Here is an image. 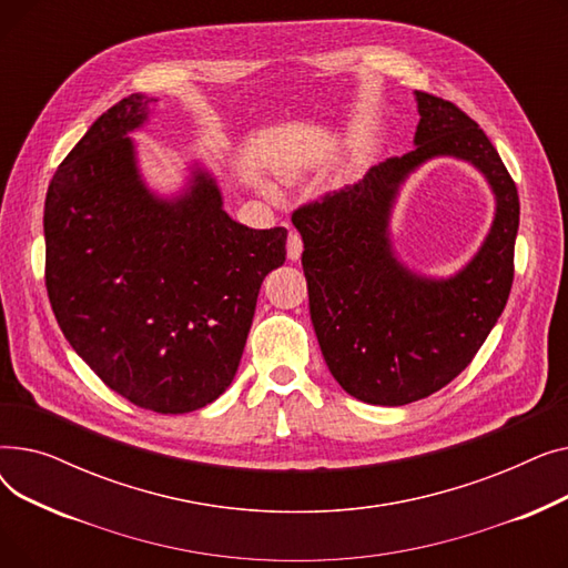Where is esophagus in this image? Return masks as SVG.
<instances>
[{"mask_svg":"<svg viewBox=\"0 0 568 568\" xmlns=\"http://www.w3.org/2000/svg\"><path fill=\"white\" fill-rule=\"evenodd\" d=\"M302 251H304L302 236L296 234V232H290V234H287V257H290L292 262L300 260V257H302Z\"/></svg>","mask_w":568,"mask_h":568,"instance_id":"obj_1","label":"esophagus"}]
</instances>
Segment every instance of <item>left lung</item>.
<instances>
[{
	"instance_id": "1",
	"label": "left lung",
	"mask_w": 568,
	"mask_h": 568,
	"mask_svg": "<svg viewBox=\"0 0 568 568\" xmlns=\"http://www.w3.org/2000/svg\"><path fill=\"white\" fill-rule=\"evenodd\" d=\"M414 149L373 165L359 184L292 214L304 239L308 306L324 362L343 389L371 405L422 400L458 377L509 300L520 223L518 191L479 124L452 101L416 92ZM471 162L496 195L487 242L452 280L414 275L396 257L390 209L424 162Z\"/></svg>"
}]
</instances>
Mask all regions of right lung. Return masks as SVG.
<instances>
[{
	"mask_svg": "<svg viewBox=\"0 0 568 568\" xmlns=\"http://www.w3.org/2000/svg\"><path fill=\"white\" fill-rule=\"evenodd\" d=\"M156 99L131 94L89 126L45 195V287L71 347L112 392L159 414L214 403L234 379L285 227L223 209L216 179L146 189L129 138Z\"/></svg>",
	"mask_w": 568,
	"mask_h": 568,
	"instance_id": "add662e5",
	"label": "right lung"
}]
</instances>
